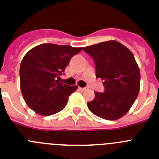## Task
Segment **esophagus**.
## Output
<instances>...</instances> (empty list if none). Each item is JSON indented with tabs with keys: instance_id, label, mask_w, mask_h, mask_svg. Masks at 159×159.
Segmentation results:
<instances>
[{
	"instance_id": "obj_1",
	"label": "esophagus",
	"mask_w": 159,
	"mask_h": 159,
	"mask_svg": "<svg viewBox=\"0 0 159 159\" xmlns=\"http://www.w3.org/2000/svg\"><path fill=\"white\" fill-rule=\"evenodd\" d=\"M87 89H88V88H86V87H85V88H81V87H80V88H79V89H80V90H81V91H85Z\"/></svg>"
}]
</instances>
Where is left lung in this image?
I'll list each match as a JSON object with an SVG mask.
<instances>
[{
  "mask_svg": "<svg viewBox=\"0 0 159 159\" xmlns=\"http://www.w3.org/2000/svg\"><path fill=\"white\" fill-rule=\"evenodd\" d=\"M93 57L96 78L104 80V93L94 92L89 110L106 120H117L129 111L140 89V70L130 50L118 41H104L85 47Z\"/></svg>",
  "mask_w": 159,
  "mask_h": 159,
  "instance_id": "8db88e82",
  "label": "left lung"
}]
</instances>
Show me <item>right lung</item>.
<instances>
[{
  "mask_svg": "<svg viewBox=\"0 0 159 159\" xmlns=\"http://www.w3.org/2000/svg\"><path fill=\"white\" fill-rule=\"evenodd\" d=\"M82 48L55 44H41L25 55L20 66L22 96L31 110L42 116L60 112L77 85L59 82L60 75L70 59Z\"/></svg>",
  "mask_w": 159,
  "mask_h": 159,
  "instance_id": "1",
  "label": "right lung"
}]
</instances>
